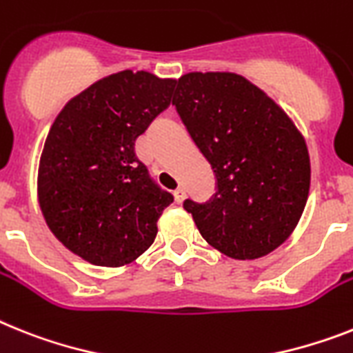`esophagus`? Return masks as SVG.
Here are the masks:
<instances>
[{"label":"esophagus","instance_id":"1","mask_svg":"<svg viewBox=\"0 0 353 353\" xmlns=\"http://www.w3.org/2000/svg\"><path fill=\"white\" fill-rule=\"evenodd\" d=\"M174 197H176L177 203H183V201H185V188H183V186H177L176 192H174Z\"/></svg>","mask_w":353,"mask_h":353}]
</instances>
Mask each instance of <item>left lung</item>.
I'll return each mask as SVG.
<instances>
[{"label":"left lung","mask_w":353,"mask_h":353,"mask_svg":"<svg viewBox=\"0 0 353 353\" xmlns=\"http://www.w3.org/2000/svg\"><path fill=\"white\" fill-rule=\"evenodd\" d=\"M212 165L217 192L185 201L203 239L235 260L274 251L300 222L310 158L294 121L259 85L230 71H192L172 100Z\"/></svg>","instance_id":"1"}]
</instances>
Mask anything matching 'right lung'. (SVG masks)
<instances>
[{"instance_id":"1","label":"right lung","mask_w":353,"mask_h":353,"mask_svg":"<svg viewBox=\"0 0 353 353\" xmlns=\"http://www.w3.org/2000/svg\"><path fill=\"white\" fill-rule=\"evenodd\" d=\"M176 81L131 70L103 77L62 108L41 154L37 197L50 232L93 265L121 268L152 245L174 201L134 141L168 108Z\"/></svg>"}]
</instances>
